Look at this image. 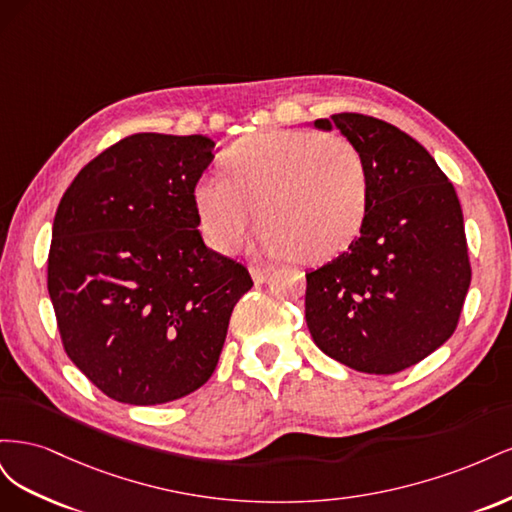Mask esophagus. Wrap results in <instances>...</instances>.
I'll return each instance as SVG.
<instances>
[{
    "label": "esophagus",
    "instance_id": "obj_1",
    "mask_svg": "<svg viewBox=\"0 0 512 512\" xmlns=\"http://www.w3.org/2000/svg\"><path fill=\"white\" fill-rule=\"evenodd\" d=\"M250 273H252V280L256 284H265V282H269V277L273 273V267H252Z\"/></svg>",
    "mask_w": 512,
    "mask_h": 512
}]
</instances>
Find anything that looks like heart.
Returning <instances> with one entry per match:
<instances>
[{
    "label": "heart",
    "instance_id": "heart-1",
    "mask_svg": "<svg viewBox=\"0 0 512 512\" xmlns=\"http://www.w3.org/2000/svg\"><path fill=\"white\" fill-rule=\"evenodd\" d=\"M224 166L228 177L209 175L194 188L200 226L218 252L237 250L262 218V250L320 262L342 252L363 224L369 168L346 136L258 132L232 145Z\"/></svg>",
    "mask_w": 512,
    "mask_h": 512
}]
</instances>
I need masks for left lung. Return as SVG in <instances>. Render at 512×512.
Here are the masks:
<instances>
[{"instance_id": "obj_1", "label": "left lung", "mask_w": 512, "mask_h": 512, "mask_svg": "<svg viewBox=\"0 0 512 512\" xmlns=\"http://www.w3.org/2000/svg\"><path fill=\"white\" fill-rule=\"evenodd\" d=\"M363 151L367 211L348 250L305 273V320L316 346L363 374L389 376L453 335L472 280L463 213L431 153L382 119H316Z\"/></svg>"}]
</instances>
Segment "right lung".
I'll list each match as a JSON object with an SVG mask.
<instances>
[{
  "label": "right lung",
  "mask_w": 512,
  "mask_h": 512,
  "mask_svg": "<svg viewBox=\"0 0 512 512\" xmlns=\"http://www.w3.org/2000/svg\"><path fill=\"white\" fill-rule=\"evenodd\" d=\"M213 147L200 134H132L83 166L57 207L49 294L61 342L121 404L200 389L254 284L198 230L194 188Z\"/></svg>",
  "instance_id": "add662e5"
}]
</instances>
